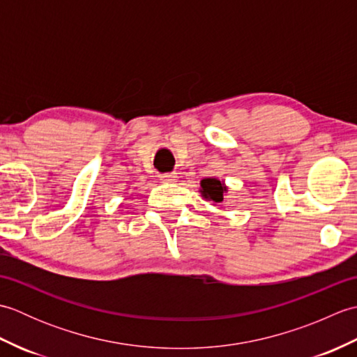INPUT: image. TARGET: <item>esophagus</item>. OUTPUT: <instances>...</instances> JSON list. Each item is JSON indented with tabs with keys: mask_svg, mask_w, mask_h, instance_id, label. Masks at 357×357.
<instances>
[{
	"mask_svg": "<svg viewBox=\"0 0 357 357\" xmlns=\"http://www.w3.org/2000/svg\"><path fill=\"white\" fill-rule=\"evenodd\" d=\"M159 179H161V183H173L176 179V173H162Z\"/></svg>",
	"mask_w": 357,
	"mask_h": 357,
	"instance_id": "esophagus-1",
	"label": "esophagus"
}]
</instances>
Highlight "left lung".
Returning a JSON list of instances; mask_svg holds the SVG:
<instances>
[{
    "instance_id": "8db88e82",
    "label": "left lung",
    "mask_w": 357,
    "mask_h": 357,
    "mask_svg": "<svg viewBox=\"0 0 357 357\" xmlns=\"http://www.w3.org/2000/svg\"><path fill=\"white\" fill-rule=\"evenodd\" d=\"M201 188H202L201 192L204 195V198H207L210 201H215V202H222L225 187H224L221 181H218L215 178L202 179L201 181Z\"/></svg>"
}]
</instances>
